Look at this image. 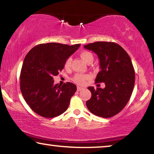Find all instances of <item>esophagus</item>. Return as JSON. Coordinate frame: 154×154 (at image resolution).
Segmentation results:
<instances>
[{"label":"esophagus","instance_id":"1","mask_svg":"<svg viewBox=\"0 0 154 154\" xmlns=\"http://www.w3.org/2000/svg\"><path fill=\"white\" fill-rule=\"evenodd\" d=\"M82 89H84V88H82L81 87H77V91H81Z\"/></svg>","mask_w":154,"mask_h":154}]
</instances>
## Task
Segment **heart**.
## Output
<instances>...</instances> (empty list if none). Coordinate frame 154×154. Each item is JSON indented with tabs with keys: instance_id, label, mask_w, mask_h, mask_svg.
Returning a JSON list of instances; mask_svg holds the SVG:
<instances>
[{
	"instance_id": "1",
	"label": "heart",
	"mask_w": 154,
	"mask_h": 154,
	"mask_svg": "<svg viewBox=\"0 0 154 154\" xmlns=\"http://www.w3.org/2000/svg\"><path fill=\"white\" fill-rule=\"evenodd\" d=\"M80 56L82 60H83L87 64H89L93 62L94 60V56L90 51H82L80 53ZM71 63H72V58L69 57L67 58L65 63V69H69L71 66ZM90 79V75L88 74H78L75 75L73 77V81L75 83L79 85H84L87 80Z\"/></svg>"
}]
</instances>
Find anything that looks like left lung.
Here are the masks:
<instances>
[{
  "label": "left lung",
  "mask_w": 154,
  "mask_h": 154,
  "mask_svg": "<svg viewBox=\"0 0 154 154\" xmlns=\"http://www.w3.org/2000/svg\"><path fill=\"white\" fill-rule=\"evenodd\" d=\"M100 60V71L96 83L105 82L104 89L89 87L91 97L86 102L88 109L102 118H110L121 112L131 98L135 82V72L126 51L113 42H95L85 45Z\"/></svg>",
  "instance_id": "obj_1"
}]
</instances>
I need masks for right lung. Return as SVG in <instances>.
Segmentation results:
<instances>
[{"label": "right lung", "mask_w": 154, "mask_h": 154, "mask_svg": "<svg viewBox=\"0 0 154 154\" xmlns=\"http://www.w3.org/2000/svg\"><path fill=\"white\" fill-rule=\"evenodd\" d=\"M80 46L57 42L40 44L26 55L20 71V91L26 103L37 114L54 118L67 109L76 86L69 82L54 85L53 77L63 69L65 60Z\"/></svg>", "instance_id": "1"}]
</instances>
